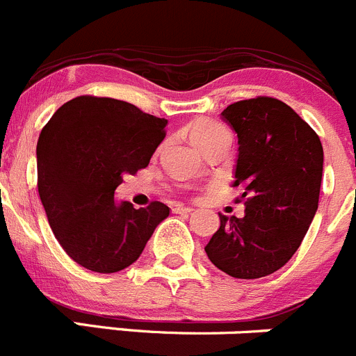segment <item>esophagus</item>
Segmentation results:
<instances>
[{
    "mask_svg": "<svg viewBox=\"0 0 356 356\" xmlns=\"http://www.w3.org/2000/svg\"><path fill=\"white\" fill-rule=\"evenodd\" d=\"M192 211H194V208H185L181 204H175V208H172V213H185V215H188Z\"/></svg>",
    "mask_w": 356,
    "mask_h": 356,
    "instance_id": "1",
    "label": "esophagus"
}]
</instances>
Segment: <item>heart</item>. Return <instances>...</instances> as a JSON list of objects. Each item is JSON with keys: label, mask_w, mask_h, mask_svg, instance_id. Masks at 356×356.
<instances>
[{"label": "heart", "mask_w": 356, "mask_h": 356, "mask_svg": "<svg viewBox=\"0 0 356 356\" xmlns=\"http://www.w3.org/2000/svg\"><path fill=\"white\" fill-rule=\"evenodd\" d=\"M188 138L201 150L204 145L218 140H231V134L225 125L211 118H197L187 127Z\"/></svg>", "instance_id": "b5f03b06"}]
</instances>
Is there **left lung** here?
Segmentation results:
<instances>
[{
    "label": "left lung",
    "instance_id": "obj_1",
    "mask_svg": "<svg viewBox=\"0 0 356 356\" xmlns=\"http://www.w3.org/2000/svg\"><path fill=\"white\" fill-rule=\"evenodd\" d=\"M238 134L234 187L245 188V216L220 215L208 259L232 277L257 280L282 269L314 218L323 147L289 104L259 96L222 111Z\"/></svg>",
    "mask_w": 356,
    "mask_h": 356
}]
</instances>
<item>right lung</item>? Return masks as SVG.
Instances as JSON below:
<instances>
[{
	"instance_id": "right-lung-1",
	"label": "right lung",
	"mask_w": 356,
	"mask_h": 356,
	"mask_svg": "<svg viewBox=\"0 0 356 356\" xmlns=\"http://www.w3.org/2000/svg\"><path fill=\"white\" fill-rule=\"evenodd\" d=\"M165 118L111 97L64 103L36 145L38 194L64 252L94 273L136 262L169 208L115 201L122 176L147 168L165 136Z\"/></svg>"
}]
</instances>
